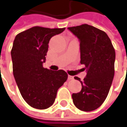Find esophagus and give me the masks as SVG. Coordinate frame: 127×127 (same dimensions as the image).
I'll list each match as a JSON object with an SVG mask.
<instances>
[{
  "instance_id": "1",
  "label": "esophagus",
  "mask_w": 127,
  "mask_h": 127,
  "mask_svg": "<svg viewBox=\"0 0 127 127\" xmlns=\"http://www.w3.org/2000/svg\"><path fill=\"white\" fill-rule=\"evenodd\" d=\"M72 79H74V76L69 75V76H68V80H72Z\"/></svg>"
}]
</instances>
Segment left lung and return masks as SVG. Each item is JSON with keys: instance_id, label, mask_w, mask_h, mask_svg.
<instances>
[{"instance_id": "1", "label": "left lung", "mask_w": 127, "mask_h": 127, "mask_svg": "<svg viewBox=\"0 0 127 127\" xmlns=\"http://www.w3.org/2000/svg\"><path fill=\"white\" fill-rule=\"evenodd\" d=\"M80 41L81 64L87 70L81 82L82 89L72 94L75 106L83 111L96 110L104 102L115 73V51L111 39L103 31L88 24L68 28Z\"/></svg>"}]
</instances>
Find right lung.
I'll return each mask as SVG.
<instances>
[{
	"mask_svg": "<svg viewBox=\"0 0 127 127\" xmlns=\"http://www.w3.org/2000/svg\"><path fill=\"white\" fill-rule=\"evenodd\" d=\"M64 29L34 26L19 33L14 40L13 74L21 96L32 108L43 110L51 106L58 90L67 81L64 70L51 71L42 65L49 40Z\"/></svg>",
	"mask_w": 127,
	"mask_h": 127,
	"instance_id": "1",
	"label": "right lung"
}]
</instances>
